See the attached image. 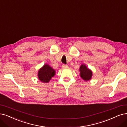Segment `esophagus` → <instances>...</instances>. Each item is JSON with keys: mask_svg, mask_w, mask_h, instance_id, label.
<instances>
[{"mask_svg": "<svg viewBox=\"0 0 127 127\" xmlns=\"http://www.w3.org/2000/svg\"><path fill=\"white\" fill-rule=\"evenodd\" d=\"M62 67L63 68H67V67H68V66H67V65H66V64H63Z\"/></svg>", "mask_w": 127, "mask_h": 127, "instance_id": "34e87169", "label": "esophagus"}]
</instances>
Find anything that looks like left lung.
Here are the masks:
<instances>
[{
    "mask_svg": "<svg viewBox=\"0 0 127 127\" xmlns=\"http://www.w3.org/2000/svg\"><path fill=\"white\" fill-rule=\"evenodd\" d=\"M80 71V76L85 81L91 80L93 75V72L90 69L87 67L86 65L82 64L79 68Z\"/></svg>",
    "mask_w": 127,
    "mask_h": 127,
    "instance_id": "8db88e82",
    "label": "left lung"
}]
</instances>
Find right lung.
<instances>
[{"mask_svg": "<svg viewBox=\"0 0 127 127\" xmlns=\"http://www.w3.org/2000/svg\"><path fill=\"white\" fill-rule=\"evenodd\" d=\"M55 74V71L49 65L45 64L38 71L37 76L39 80L45 83H48L51 80L52 77Z\"/></svg>", "mask_w": 127, "mask_h": 127, "instance_id": "1", "label": "right lung"}]
</instances>
